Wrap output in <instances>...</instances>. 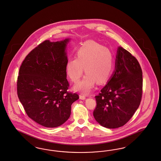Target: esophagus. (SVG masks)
<instances>
[{
  "label": "esophagus",
  "mask_w": 161,
  "mask_h": 161,
  "mask_svg": "<svg viewBox=\"0 0 161 161\" xmlns=\"http://www.w3.org/2000/svg\"><path fill=\"white\" fill-rule=\"evenodd\" d=\"M79 97H80V99H82V100H84V99H85V98H86V96L83 94H80L79 95Z\"/></svg>",
  "instance_id": "obj_1"
}]
</instances>
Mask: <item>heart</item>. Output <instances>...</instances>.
<instances>
[{"label":"heart","mask_w":161,"mask_h":161,"mask_svg":"<svg viewBox=\"0 0 161 161\" xmlns=\"http://www.w3.org/2000/svg\"><path fill=\"white\" fill-rule=\"evenodd\" d=\"M114 67V56L111 51L97 42L89 41L78 49L76 59L67 61L65 71L73 82H77L84 74L83 79L75 86V89L88 93L96 82L102 84L110 76Z\"/></svg>","instance_id":"b5f03b06"}]
</instances>
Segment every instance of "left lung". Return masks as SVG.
<instances>
[{
	"mask_svg": "<svg viewBox=\"0 0 161 161\" xmlns=\"http://www.w3.org/2000/svg\"><path fill=\"white\" fill-rule=\"evenodd\" d=\"M142 72L136 58L119 47L115 70L108 84L95 96L93 111L98 123L109 129L124 126L138 108L142 95Z\"/></svg>",
	"mask_w": 161,
	"mask_h": 161,
	"instance_id": "left-lung-1",
	"label": "left lung"
}]
</instances>
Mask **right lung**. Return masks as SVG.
<instances>
[{"mask_svg": "<svg viewBox=\"0 0 161 161\" xmlns=\"http://www.w3.org/2000/svg\"><path fill=\"white\" fill-rule=\"evenodd\" d=\"M69 39L45 40L25 57L17 77L18 97L29 118L46 127L62 125L71 114L77 93L70 86L65 71Z\"/></svg>", "mask_w": 161, "mask_h": 161, "instance_id": "add662e5", "label": "right lung"}]
</instances>
